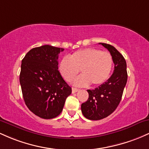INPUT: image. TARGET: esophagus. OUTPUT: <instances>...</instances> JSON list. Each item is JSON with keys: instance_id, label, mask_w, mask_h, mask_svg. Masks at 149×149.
<instances>
[{"instance_id": "34e87169", "label": "esophagus", "mask_w": 149, "mask_h": 149, "mask_svg": "<svg viewBox=\"0 0 149 149\" xmlns=\"http://www.w3.org/2000/svg\"><path fill=\"white\" fill-rule=\"evenodd\" d=\"M78 91H79V89H78V88H74V87L72 88V93L77 92Z\"/></svg>"}]
</instances>
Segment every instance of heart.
Instances as JSON below:
<instances>
[{
	"mask_svg": "<svg viewBox=\"0 0 149 149\" xmlns=\"http://www.w3.org/2000/svg\"><path fill=\"white\" fill-rule=\"evenodd\" d=\"M113 58L109 53L96 48H84L75 51L60 61L58 70L66 81H71L81 70L82 74L74 80L77 86L90 83L99 86L108 80L113 68Z\"/></svg>",
	"mask_w": 149,
	"mask_h": 149,
	"instance_id": "b5f03b06",
	"label": "heart"
}]
</instances>
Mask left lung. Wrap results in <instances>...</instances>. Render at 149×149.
<instances>
[{
    "instance_id": "obj_1",
    "label": "left lung",
    "mask_w": 149,
    "mask_h": 149,
    "mask_svg": "<svg viewBox=\"0 0 149 149\" xmlns=\"http://www.w3.org/2000/svg\"><path fill=\"white\" fill-rule=\"evenodd\" d=\"M108 50L115 64L111 77L94 89H88V98L81 106L84 116L88 120H98L113 113L119 105L127 81V63L123 55L114 46L99 43Z\"/></svg>"
}]
</instances>
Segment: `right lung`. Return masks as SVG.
<instances>
[{"label": "right lung", "mask_w": 149, "mask_h": 149, "mask_svg": "<svg viewBox=\"0 0 149 149\" xmlns=\"http://www.w3.org/2000/svg\"><path fill=\"white\" fill-rule=\"evenodd\" d=\"M63 51L44 45L30 50L22 61L19 82L25 104L43 119L61 114L72 93L58 71V54Z\"/></svg>", "instance_id": "1"}]
</instances>
